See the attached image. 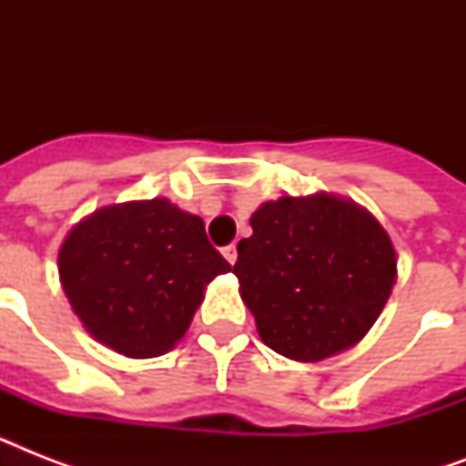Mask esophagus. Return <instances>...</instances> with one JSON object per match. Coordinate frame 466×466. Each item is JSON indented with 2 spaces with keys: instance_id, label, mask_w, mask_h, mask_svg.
Instances as JSON below:
<instances>
[{
  "instance_id": "esophagus-1",
  "label": "esophagus",
  "mask_w": 466,
  "mask_h": 466,
  "mask_svg": "<svg viewBox=\"0 0 466 466\" xmlns=\"http://www.w3.org/2000/svg\"><path fill=\"white\" fill-rule=\"evenodd\" d=\"M222 254H225V258L232 263V266L237 263V247H234V244H229V247L222 248Z\"/></svg>"
}]
</instances>
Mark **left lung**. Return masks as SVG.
<instances>
[{
    "instance_id": "8db88e82",
    "label": "left lung",
    "mask_w": 466,
    "mask_h": 466,
    "mask_svg": "<svg viewBox=\"0 0 466 466\" xmlns=\"http://www.w3.org/2000/svg\"><path fill=\"white\" fill-rule=\"evenodd\" d=\"M234 276L258 336L276 353L317 362L355 346L397 283L390 234L346 198L283 196L251 215Z\"/></svg>"
}]
</instances>
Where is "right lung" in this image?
Returning <instances> with one entry per match:
<instances>
[{
  "label": "right lung",
  "mask_w": 466,
  "mask_h": 466,
  "mask_svg": "<svg viewBox=\"0 0 466 466\" xmlns=\"http://www.w3.org/2000/svg\"><path fill=\"white\" fill-rule=\"evenodd\" d=\"M232 268L203 219L167 198L101 208L65 237L62 290L84 329L127 358L168 353L210 280Z\"/></svg>",
  "instance_id": "add662e5"
}]
</instances>
